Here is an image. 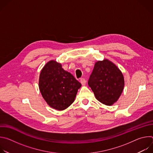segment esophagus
Here are the masks:
<instances>
[{
	"instance_id": "esophagus-1",
	"label": "esophagus",
	"mask_w": 153,
	"mask_h": 153,
	"mask_svg": "<svg viewBox=\"0 0 153 153\" xmlns=\"http://www.w3.org/2000/svg\"><path fill=\"white\" fill-rule=\"evenodd\" d=\"M86 80H85V79H80V83H82V85H85V84H86Z\"/></svg>"
}]
</instances>
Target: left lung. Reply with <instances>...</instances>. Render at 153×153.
<instances>
[{"label":"left lung","mask_w":153,"mask_h":153,"mask_svg":"<svg viewBox=\"0 0 153 153\" xmlns=\"http://www.w3.org/2000/svg\"><path fill=\"white\" fill-rule=\"evenodd\" d=\"M88 83L97 100L105 105L111 106L122 94L125 81L119 68L105 59L95 63Z\"/></svg>","instance_id":"8db88e82"}]
</instances>
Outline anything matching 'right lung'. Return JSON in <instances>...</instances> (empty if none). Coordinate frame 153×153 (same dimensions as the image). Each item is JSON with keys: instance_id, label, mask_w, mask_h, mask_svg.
I'll return each instance as SVG.
<instances>
[{"instance_id": "right-lung-1", "label": "right lung", "mask_w": 153, "mask_h": 153, "mask_svg": "<svg viewBox=\"0 0 153 153\" xmlns=\"http://www.w3.org/2000/svg\"><path fill=\"white\" fill-rule=\"evenodd\" d=\"M82 86L74 77L56 60L48 62L42 69L39 79L41 94L51 108L62 111L74 101Z\"/></svg>"}]
</instances>
